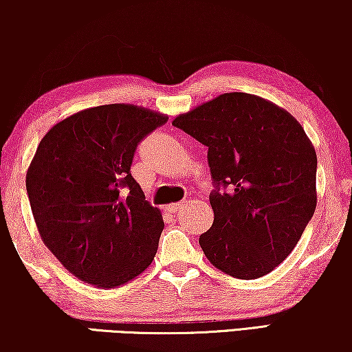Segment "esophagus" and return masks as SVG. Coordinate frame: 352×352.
I'll list each match as a JSON object with an SVG mask.
<instances>
[{
	"instance_id": "1",
	"label": "esophagus",
	"mask_w": 352,
	"mask_h": 352,
	"mask_svg": "<svg viewBox=\"0 0 352 352\" xmlns=\"http://www.w3.org/2000/svg\"><path fill=\"white\" fill-rule=\"evenodd\" d=\"M182 206H184V201H177V204H171L168 205V210L171 211V213H176V211H179Z\"/></svg>"
}]
</instances>
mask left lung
<instances>
[{"mask_svg":"<svg viewBox=\"0 0 352 352\" xmlns=\"http://www.w3.org/2000/svg\"><path fill=\"white\" fill-rule=\"evenodd\" d=\"M173 124L208 147L216 190L213 226L199 239L205 256L243 280L274 271L317 205V155L305 129L285 109L247 93L216 96Z\"/></svg>","mask_w":352,"mask_h":352,"instance_id":"left-lung-1","label":"left lung"}]
</instances>
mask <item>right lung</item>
I'll return each mask as SVG.
<instances>
[{"mask_svg": "<svg viewBox=\"0 0 352 352\" xmlns=\"http://www.w3.org/2000/svg\"><path fill=\"white\" fill-rule=\"evenodd\" d=\"M166 122L139 105H99L60 120L38 144L25 181L38 232L85 283L115 288L151 266L165 223L129 170L138 144Z\"/></svg>", "mask_w": 352, "mask_h": 352, "instance_id": "right-lung-1", "label": "right lung"}]
</instances>
